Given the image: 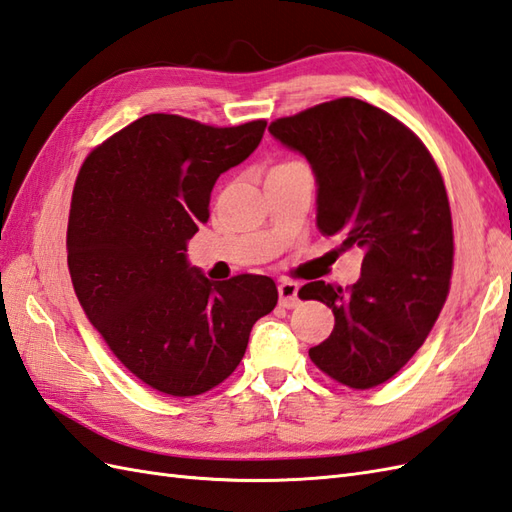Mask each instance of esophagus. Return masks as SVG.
Here are the masks:
<instances>
[{
  "label": "esophagus",
  "mask_w": 512,
  "mask_h": 512,
  "mask_svg": "<svg viewBox=\"0 0 512 512\" xmlns=\"http://www.w3.org/2000/svg\"><path fill=\"white\" fill-rule=\"evenodd\" d=\"M297 291H299V286H297L295 282H282V284L278 286L280 306H284V308H293V306L299 302Z\"/></svg>",
  "instance_id": "34e87169"
}]
</instances>
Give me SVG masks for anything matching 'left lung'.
Listing matches in <instances>:
<instances>
[{"instance_id":"obj_1","label":"left lung","mask_w":512,"mask_h":512,"mask_svg":"<svg viewBox=\"0 0 512 512\" xmlns=\"http://www.w3.org/2000/svg\"><path fill=\"white\" fill-rule=\"evenodd\" d=\"M276 141L302 154L317 182V228L360 249L350 289L308 282L302 299L332 308L334 330L310 360L350 389L393 378L426 341L450 291L452 213L430 152L404 123L341 97L273 121Z\"/></svg>"}]
</instances>
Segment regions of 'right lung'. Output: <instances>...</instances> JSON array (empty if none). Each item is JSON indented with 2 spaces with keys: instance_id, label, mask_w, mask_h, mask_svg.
I'll return each instance as SVG.
<instances>
[{
  "instance_id": "right-lung-1",
  "label": "right lung",
  "mask_w": 512,
  "mask_h": 512,
  "mask_svg": "<svg viewBox=\"0 0 512 512\" xmlns=\"http://www.w3.org/2000/svg\"><path fill=\"white\" fill-rule=\"evenodd\" d=\"M265 128L156 112L112 134L78 173L67 228L73 289L112 354L165 395L226 380L254 323L278 304L271 278L210 282L186 258L217 178L254 152Z\"/></svg>"
}]
</instances>
